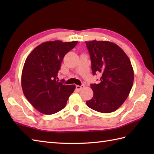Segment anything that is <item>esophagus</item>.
<instances>
[{"mask_svg":"<svg viewBox=\"0 0 154 154\" xmlns=\"http://www.w3.org/2000/svg\"><path fill=\"white\" fill-rule=\"evenodd\" d=\"M83 86H80V85H76V89L77 91H81V89H82Z\"/></svg>","mask_w":154,"mask_h":154,"instance_id":"1","label":"esophagus"}]
</instances>
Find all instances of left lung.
I'll list each match as a JSON object with an SVG mask.
<instances>
[{
    "instance_id": "8db88e82",
    "label": "left lung",
    "mask_w": 154,
    "mask_h": 154,
    "mask_svg": "<svg viewBox=\"0 0 154 154\" xmlns=\"http://www.w3.org/2000/svg\"><path fill=\"white\" fill-rule=\"evenodd\" d=\"M93 74L100 73L99 84H91L92 99L86 102L91 109L102 113L117 110L128 97L134 82L130 59L119 45L108 41L85 42Z\"/></svg>"
}]
</instances>
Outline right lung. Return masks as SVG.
Here are the masks:
<instances>
[{
  "mask_svg": "<svg viewBox=\"0 0 154 154\" xmlns=\"http://www.w3.org/2000/svg\"><path fill=\"white\" fill-rule=\"evenodd\" d=\"M77 42H44L35 48L26 60L22 72L24 96L35 109L44 114L62 110L75 89V85L59 82L57 73L67 52Z\"/></svg>",
  "mask_w": 154,
  "mask_h": 154,
  "instance_id": "right-lung-1",
  "label": "right lung"
}]
</instances>
